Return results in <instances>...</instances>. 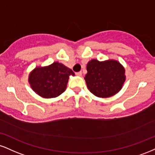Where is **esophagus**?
<instances>
[{"mask_svg": "<svg viewBox=\"0 0 155 155\" xmlns=\"http://www.w3.org/2000/svg\"><path fill=\"white\" fill-rule=\"evenodd\" d=\"M76 76H81V75H82V72H81V71L76 72Z\"/></svg>", "mask_w": 155, "mask_h": 155, "instance_id": "obj_1", "label": "esophagus"}]
</instances>
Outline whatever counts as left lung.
Here are the masks:
<instances>
[{
	"mask_svg": "<svg viewBox=\"0 0 155 155\" xmlns=\"http://www.w3.org/2000/svg\"><path fill=\"white\" fill-rule=\"evenodd\" d=\"M84 79L87 87L99 97H109L118 93L125 80V69L114 60L100 61L92 60L87 63Z\"/></svg>",
	"mask_w": 155,
	"mask_h": 155,
	"instance_id": "obj_1",
	"label": "left lung"
}]
</instances>
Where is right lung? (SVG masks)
<instances>
[{"instance_id": "add662e5", "label": "right lung", "mask_w": 155, "mask_h": 155, "mask_svg": "<svg viewBox=\"0 0 155 155\" xmlns=\"http://www.w3.org/2000/svg\"><path fill=\"white\" fill-rule=\"evenodd\" d=\"M73 71L62 63L55 62L46 67H37L29 76L31 89L44 98L59 96L66 90L69 76Z\"/></svg>"}]
</instances>
